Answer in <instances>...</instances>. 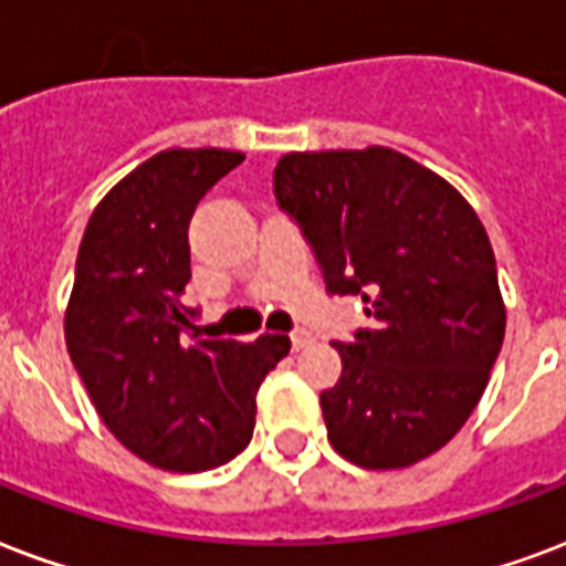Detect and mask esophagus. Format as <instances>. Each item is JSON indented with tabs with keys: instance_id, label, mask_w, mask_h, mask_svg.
Segmentation results:
<instances>
[{
	"instance_id": "1",
	"label": "esophagus",
	"mask_w": 566,
	"mask_h": 566,
	"mask_svg": "<svg viewBox=\"0 0 566 566\" xmlns=\"http://www.w3.org/2000/svg\"><path fill=\"white\" fill-rule=\"evenodd\" d=\"M308 344H312V332H305V329L291 332V347H293V350H302V347H308Z\"/></svg>"
}]
</instances>
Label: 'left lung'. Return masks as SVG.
<instances>
[{"label": "left lung", "instance_id": "1", "mask_svg": "<svg viewBox=\"0 0 566 566\" xmlns=\"http://www.w3.org/2000/svg\"><path fill=\"white\" fill-rule=\"evenodd\" d=\"M275 201L300 226L326 291L361 296L374 329L332 340L340 379L321 395L332 448L403 469L451 442L504 340L495 254L448 180L391 148L284 154Z\"/></svg>", "mask_w": 566, "mask_h": 566}]
</instances>
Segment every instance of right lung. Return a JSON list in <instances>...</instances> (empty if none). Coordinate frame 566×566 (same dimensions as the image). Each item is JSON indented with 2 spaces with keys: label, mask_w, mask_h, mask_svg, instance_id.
<instances>
[{
  "label": "right lung",
  "mask_w": 566,
  "mask_h": 566,
  "mask_svg": "<svg viewBox=\"0 0 566 566\" xmlns=\"http://www.w3.org/2000/svg\"><path fill=\"white\" fill-rule=\"evenodd\" d=\"M240 150L171 148L145 159L94 207L64 314L73 368L112 437L166 472H205L252 439L254 395L287 335L198 340L189 219Z\"/></svg>",
  "instance_id": "right-lung-1"
}]
</instances>
